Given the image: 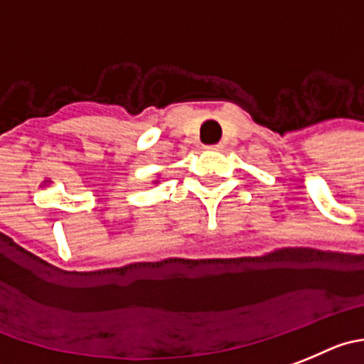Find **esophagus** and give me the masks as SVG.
I'll list each match as a JSON object with an SVG mask.
<instances>
[{"mask_svg":"<svg viewBox=\"0 0 364 364\" xmlns=\"http://www.w3.org/2000/svg\"><path fill=\"white\" fill-rule=\"evenodd\" d=\"M205 149H208V151H220V149H223V144H215V145H206Z\"/></svg>","mask_w":364,"mask_h":364,"instance_id":"esophagus-1","label":"esophagus"}]
</instances>
